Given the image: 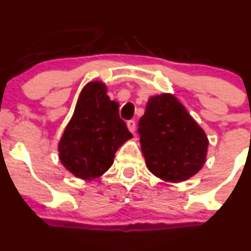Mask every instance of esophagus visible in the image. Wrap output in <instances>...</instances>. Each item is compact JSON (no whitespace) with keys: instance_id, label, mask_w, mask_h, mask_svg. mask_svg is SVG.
<instances>
[{"instance_id":"obj_1","label":"esophagus","mask_w":251,"mask_h":251,"mask_svg":"<svg viewBox=\"0 0 251 251\" xmlns=\"http://www.w3.org/2000/svg\"><path fill=\"white\" fill-rule=\"evenodd\" d=\"M135 126H136L135 121H133V120H130L126 122V126H128L129 131H131V133H134V131H135Z\"/></svg>"}]
</instances>
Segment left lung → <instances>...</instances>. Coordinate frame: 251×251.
I'll list each match as a JSON object with an SVG mask.
<instances>
[{
  "instance_id": "obj_1",
  "label": "left lung",
  "mask_w": 251,
  "mask_h": 251,
  "mask_svg": "<svg viewBox=\"0 0 251 251\" xmlns=\"http://www.w3.org/2000/svg\"><path fill=\"white\" fill-rule=\"evenodd\" d=\"M138 133L149 171L163 180H187L206 160V134L170 94L149 99Z\"/></svg>"
}]
</instances>
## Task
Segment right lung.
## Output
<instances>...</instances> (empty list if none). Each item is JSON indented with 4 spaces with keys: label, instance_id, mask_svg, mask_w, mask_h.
I'll list each match as a JSON object with an SVG mask.
<instances>
[{
    "label": "right lung",
    "instance_id": "right-lung-1",
    "mask_svg": "<svg viewBox=\"0 0 251 251\" xmlns=\"http://www.w3.org/2000/svg\"><path fill=\"white\" fill-rule=\"evenodd\" d=\"M106 91L100 81L89 83L81 90L58 144L62 165L81 179L102 176L112 166L118 148L131 138L120 117L118 103Z\"/></svg>",
    "mask_w": 251,
    "mask_h": 251
}]
</instances>
